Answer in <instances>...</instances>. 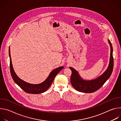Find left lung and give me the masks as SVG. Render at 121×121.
<instances>
[{
	"label": "left lung",
	"instance_id": "left-lung-1",
	"mask_svg": "<svg viewBox=\"0 0 121 121\" xmlns=\"http://www.w3.org/2000/svg\"><path fill=\"white\" fill-rule=\"evenodd\" d=\"M108 41L111 47L110 62L107 70L100 76L92 80H84L79 76L75 69L69 67L72 71L70 82L73 87L77 91L85 93L94 92L100 89L110 77L113 68V49L110 41L109 40Z\"/></svg>",
	"mask_w": 121,
	"mask_h": 121
}]
</instances>
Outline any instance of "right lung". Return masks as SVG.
<instances>
[{"mask_svg":"<svg viewBox=\"0 0 121 121\" xmlns=\"http://www.w3.org/2000/svg\"><path fill=\"white\" fill-rule=\"evenodd\" d=\"M9 56L10 58V71L14 81L25 92L30 94H39L46 91L50 87L52 83L57 74L64 68V66L59 67L51 72L47 79L43 83L39 84H31L21 79L16 74L12 66L10 56V48L9 49Z\"/></svg>","mask_w":121,"mask_h":121,"instance_id":"right-lung-1","label":"right lung"}]
</instances>
